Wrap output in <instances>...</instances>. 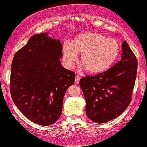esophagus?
Returning a JSON list of instances; mask_svg holds the SVG:
<instances>
[{"instance_id":"obj_1","label":"esophagus","mask_w":147,"mask_h":147,"mask_svg":"<svg viewBox=\"0 0 147 147\" xmlns=\"http://www.w3.org/2000/svg\"><path fill=\"white\" fill-rule=\"evenodd\" d=\"M80 81V77L79 75H76L75 77V83H79Z\"/></svg>"}]
</instances>
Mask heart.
I'll list each match as a JSON object with an SVG mask.
<instances>
[{
	"mask_svg": "<svg viewBox=\"0 0 147 147\" xmlns=\"http://www.w3.org/2000/svg\"><path fill=\"white\" fill-rule=\"evenodd\" d=\"M120 49V44L116 39L108 38L101 33L87 32L77 35L72 45H63V60L70 68L77 60V55L81 54L80 64L85 71L98 75L113 66Z\"/></svg>",
	"mask_w": 147,
	"mask_h": 147,
	"instance_id": "obj_1",
	"label": "heart"
}]
</instances>
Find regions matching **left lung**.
Returning <instances> with one entry per match:
<instances>
[{
	"label": "left lung",
	"mask_w": 147,
	"mask_h": 147,
	"mask_svg": "<svg viewBox=\"0 0 147 147\" xmlns=\"http://www.w3.org/2000/svg\"><path fill=\"white\" fill-rule=\"evenodd\" d=\"M138 61L127 42H122L121 60L102 73L82 77L79 85L86 100V114L93 121L107 123L127 109L131 100Z\"/></svg>",
	"instance_id": "8db88e82"
}]
</instances>
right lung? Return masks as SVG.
I'll return each instance as SVG.
<instances>
[{"instance_id": "right-lung-1", "label": "right lung", "mask_w": 147, "mask_h": 147, "mask_svg": "<svg viewBox=\"0 0 147 147\" xmlns=\"http://www.w3.org/2000/svg\"><path fill=\"white\" fill-rule=\"evenodd\" d=\"M47 34L31 36L15 54L11 70L13 102L26 117L41 125L60 118L65 93L75 78V72L61 64L60 40Z\"/></svg>"}]
</instances>
